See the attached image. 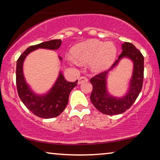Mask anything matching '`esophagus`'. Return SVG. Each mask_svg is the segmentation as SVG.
<instances>
[{
    "mask_svg": "<svg viewBox=\"0 0 160 160\" xmlns=\"http://www.w3.org/2000/svg\"><path fill=\"white\" fill-rule=\"evenodd\" d=\"M88 78H87L86 77H85V76H81V77H80L79 78H78V84H81V83H82V82H87V81H88Z\"/></svg>",
    "mask_w": 160,
    "mask_h": 160,
    "instance_id": "obj_1",
    "label": "esophagus"
}]
</instances>
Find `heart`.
Listing matches in <instances>:
<instances>
[{
    "label": "heart",
    "instance_id": "b5f03b06",
    "mask_svg": "<svg viewBox=\"0 0 160 160\" xmlns=\"http://www.w3.org/2000/svg\"><path fill=\"white\" fill-rule=\"evenodd\" d=\"M72 57L68 59L73 64L89 63L92 70L100 72L107 70L113 64L116 56V48L111 42H103L98 40L80 43L72 48Z\"/></svg>",
    "mask_w": 160,
    "mask_h": 160
}]
</instances>
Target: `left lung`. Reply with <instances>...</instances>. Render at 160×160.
I'll use <instances>...</instances> for the list:
<instances>
[{
	"instance_id": "8db88e82",
	"label": "left lung",
	"mask_w": 160,
	"mask_h": 160,
	"mask_svg": "<svg viewBox=\"0 0 160 160\" xmlns=\"http://www.w3.org/2000/svg\"><path fill=\"white\" fill-rule=\"evenodd\" d=\"M123 58H129L134 63L132 76L128 91L125 96L116 98L110 95L107 90V78L109 71L118 65ZM144 78V57L135 46L129 42L122 44V53L111 68L95 75L90 79L92 85L90 100L100 112L107 115L120 114L132 106L142 90Z\"/></svg>"
}]
</instances>
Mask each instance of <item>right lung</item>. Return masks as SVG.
Segmentation results:
<instances>
[{
  "label": "right lung",
  "instance_id": "add662e5",
  "mask_svg": "<svg viewBox=\"0 0 160 160\" xmlns=\"http://www.w3.org/2000/svg\"><path fill=\"white\" fill-rule=\"evenodd\" d=\"M61 39H53L31 46L21 54L16 66V85L18 95L25 107L34 115L43 118H54L63 112L68 102L70 92L77 85L78 80L70 82L65 79L61 72L47 93L37 94L27 83L23 73V63L27 56L38 48L57 50L61 47ZM60 61L62 58L58 56Z\"/></svg>",
  "mask_w": 160,
  "mask_h": 160
}]
</instances>
